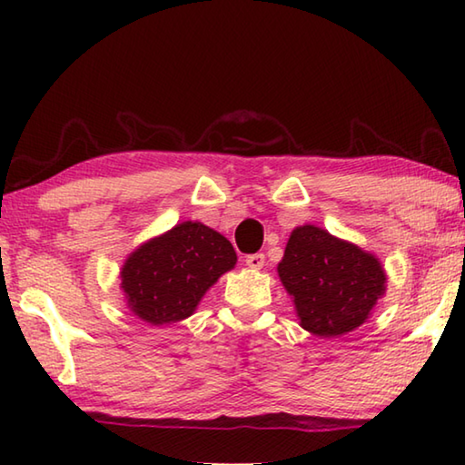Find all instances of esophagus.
I'll list each match as a JSON object with an SVG mask.
<instances>
[{
  "mask_svg": "<svg viewBox=\"0 0 465 465\" xmlns=\"http://www.w3.org/2000/svg\"><path fill=\"white\" fill-rule=\"evenodd\" d=\"M246 266H250V269H262L264 266V254H261V252H256V254H248L246 256Z\"/></svg>",
  "mask_w": 465,
  "mask_h": 465,
  "instance_id": "34e87169",
  "label": "esophagus"
}]
</instances>
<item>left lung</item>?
<instances>
[{"label":"left lung","instance_id":"obj_1","mask_svg":"<svg viewBox=\"0 0 465 465\" xmlns=\"http://www.w3.org/2000/svg\"><path fill=\"white\" fill-rule=\"evenodd\" d=\"M279 277L293 295L302 326L322 338L342 336L363 324L385 291L375 256L313 225L291 233Z\"/></svg>","mask_w":465,"mask_h":465}]
</instances>
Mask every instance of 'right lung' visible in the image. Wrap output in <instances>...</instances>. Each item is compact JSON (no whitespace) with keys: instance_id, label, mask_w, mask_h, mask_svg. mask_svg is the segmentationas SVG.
<instances>
[{"instance_id":"add662e5","label":"right lung","mask_w":465,"mask_h":465,"mask_svg":"<svg viewBox=\"0 0 465 465\" xmlns=\"http://www.w3.org/2000/svg\"><path fill=\"white\" fill-rule=\"evenodd\" d=\"M235 261L233 246L222 233L184 222L133 252L121 285L129 308L147 324L162 326L191 316L204 291Z\"/></svg>"}]
</instances>
